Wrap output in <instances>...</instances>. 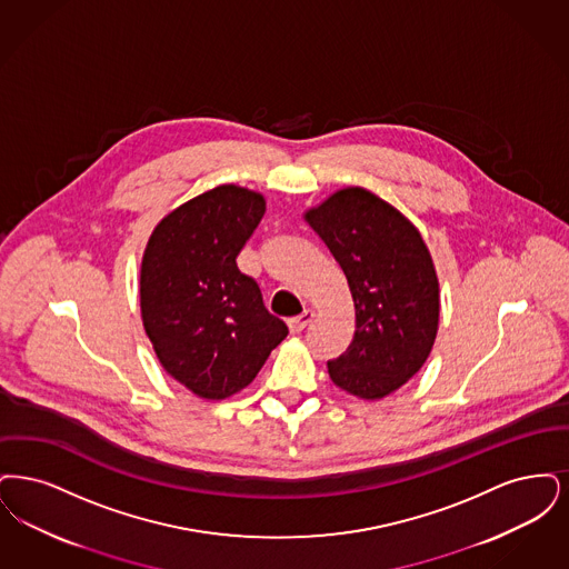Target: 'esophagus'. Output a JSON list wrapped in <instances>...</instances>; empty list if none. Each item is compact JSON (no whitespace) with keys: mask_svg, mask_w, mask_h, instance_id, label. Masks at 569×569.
I'll use <instances>...</instances> for the list:
<instances>
[{"mask_svg":"<svg viewBox=\"0 0 569 569\" xmlns=\"http://www.w3.org/2000/svg\"><path fill=\"white\" fill-rule=\"evenodd\" d=\"M312 317H315V315H312L310 310H306L303 315H299V317L289 319V321H287V325H289V331H291L293 336H296V333H301V331H303V329H306V327L312 322Z\"/></svg>","mask_w":569,"mask_h":569,"instance_id":"1","label":"esophagus"}]
</instances>
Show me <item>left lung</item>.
I'll use <instances>...</instances> for the list:
<instances>
[{
  "instance_id": "left-lung-1",
  "label": "left lung",
  "mask_w": 569,
  "mask_h": 569,
  "mask_svg": "<svg viewBox=\"0 0 569 569\" xmlns=\"http://www.w3.org/2000/svg\"><path fill=\"white\" fill-rule=\"evenodd\" d=\"M347 276L355 336L345 355L327 361L336 387L382 399L427 361L440 322V282L419 229L389 201L363 187L336 191L306 210Z\"/></svg>"
}]
</instances>
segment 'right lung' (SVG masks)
<instances>
[{
    "label": "right lung",
    "mask_w": 569,
    "mask_h": 569,
    "mask_svg": "<svg viewBox=\"0 0 569 569\" xmlns=\"http://www.w3.org/2000/svg\"><path fill=\"white\" fill-rule=\"evenodd\" d=\"M266 214V198L214 187L166 214L140 268L144 331L163 370L203 399L248 387L289 329L236 257Z\"/></svg>",
    "instance_id": "add662e5"
}]
</instances>
